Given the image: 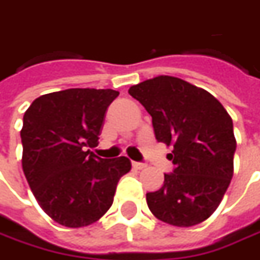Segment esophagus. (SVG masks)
<instances>
[{
    "label": "esophagus",
    "mask_w": 260,
    "mask_h": 260,
    "mask_svg": "<svg viewBox=\"0 0 260 260\" xmlns=\"http://www.w3.org/2000/svg\"><path fill=\"white\" fill-rule=\"evenodd\" d=\"M132 167L135 168V170H144L145 168V164H142V162H132Z\"/></svg>",
    "instance_id": "obj_1"
}]
</instances>
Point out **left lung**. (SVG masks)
Listing matches in <instances>:
<instances>
[{
    "instance_id": "1",
    "label": "left lung",
    "mask_w": 260,
    "mask_h": 260,
    "mask_svg": "<svg viewBox=\"0 0 260 260\" xmlns=\"http://www.w3.org/2000/svg\"><path fill=\"white\" fill-rule=\"evenodd\" d=\"M152 116L155 138L173 147L175 166L164 185L147 192L151 213L164 223L190 228L219 207L233 177L236 138L223 105L207 90L173 76H157L129 87Z\"/></svg>"
}]
</instances>
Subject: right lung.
<instances>
[{"instance_id":"right-lung-1","label":"right lung","mask_w":260,"mask_h":260,"mask_svg":"<svg viewBox=\"0 0 260 260\" xmlns=\"http://www.w3.org/2000/svg\"><path fill=\"white\" fill-rule=\"evenodd\" d=\"M112 89H66L43 94L25 111L23 171L37 203L58 224L85 228L111 209L116 185L129 173L126 157L102 159L98 147Z\"/></svg>"}]
</instances>
